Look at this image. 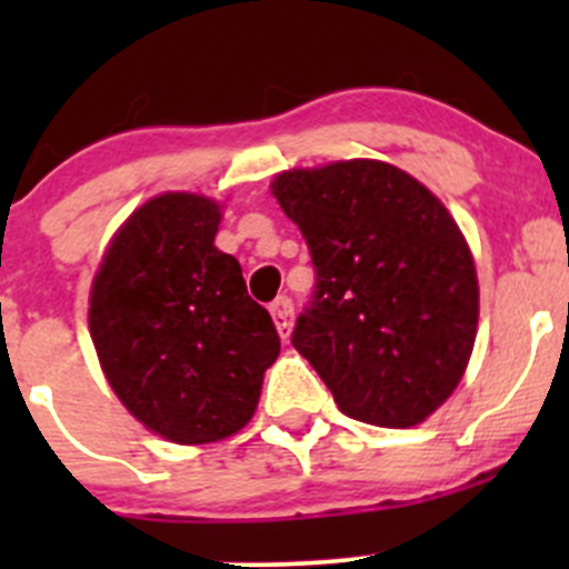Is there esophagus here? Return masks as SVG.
<instances>
[{"instance_id":"esophagus-1","label":"esophagus","mask_w":569,"mask_h":569,"mask_svg":"<svg viewBox=\"0 0 569 569\" xmlns=\"http://www.w3.org/2000/svg\"><path fill=\"white\" fill-rule=\"evenodd\" d=\"M291 311H295V308H291L289 297H278V300L269 306V313H272L274 327H278V336L283 338V341L289 338V332H291Z\"/></svg>"}]
</instances>
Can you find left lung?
I'll return each instance as SVG.
<instances>
[{"instance_id": "obj_1", "label": "left lung", "mask_w": 569, "mask_h": 569, "mask_svg": "<svg viewBox=\"0 0 569 569\" xmlns=\"http://www.w3.org/2000/svg\"><path fill=\"white\" fill-rule=\"evenodd\" d=\"M272 194L317 269L291 332L297 352L343 416L388 429L427 421L460 386L479 325V280L455 217L377 159L286 170Z\"/></svg>"}]
</instances>
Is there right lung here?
<instances>
[{
    "label": "right lung",
    "instance_id": "1",
    "mask_svg": "<svg viewBox=\"0 0 569 569\" xmlns=\"http://www.w3.org/2000/svg\"><path fill=\"white\" fill-rule=\"evenodd\" d=\"M220 220L203 194H157L114 233L90 289L107 382L142 427L183 446L237 435L280 352L239 261L214 248Z\"/></svg>",
    "mask_w": 569,
    "mask_h": 569
}]
</instances>
